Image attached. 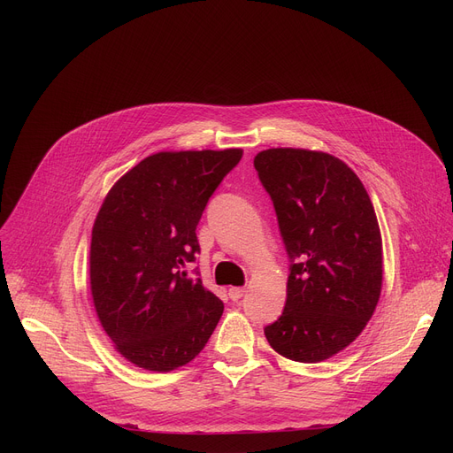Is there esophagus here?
Masks as SVG:
<instances>
[{
	"label": "esophagus",
	"mask_w": 453,
	"mask_h": 453,
	"mask_svg": "<svg viewBox=\"0 0 453 453\" xmlns=\"http://www.w3.org/2000/svg\"><path fill=\"white\" fill-rule=\"evenodd\" d=\"M244 294H246V288H229L231 301H241Z\"/></svg>",
	"instance_id": "esophagus-1"
}]
</instances>
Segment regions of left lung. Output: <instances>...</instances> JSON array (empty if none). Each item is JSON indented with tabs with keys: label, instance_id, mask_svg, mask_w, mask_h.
<instances>
[{
	"label": "left lung",
	"instance_id": "1",
	"mask_svg": "<svg viewBox=\"0 0 453 453\" xmlns=\"http://www.w3.org/2000/svg\"><path fill=\"white\" fill-rule=\"evenodd\" d=\"M290 258L287 304L265 328L294 362L318 364L362 334L382 292V236L352 169L325 152L268 149L253 159Z\"/></svg>",
	"mask_w": 453,
	"mask_h": 453
}]
</instances>
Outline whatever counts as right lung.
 I'll use <instances>...</instances> for the list:
<instances>
[{"label":"right lung","instance_id":"1","mask_svg":"<svg viewBox=\"0 0 453 453\" xmlns=\"http://www.w3.org/2000/svg\"><path fill=\"white\" fill-rule=\"evenodd\" d=\"M241 149L157 152L119 178L91 231L95 312L123 358L169 372L195 360L224 312L183 270L200 251L196 226ZM198 275V272H196Z\"/></svg>","mask_w":453,"mask_h":453}]
</instances>
